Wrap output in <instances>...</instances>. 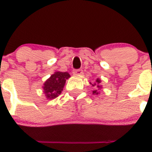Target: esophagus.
<instances>
[{"label": "esophagus", "mask_w": 152, "mask_h": 152, "mask_svg": "<svg viewBox=\"0 0 152 152\" xmlns=\"http://www.w3.org/2000/svg\"><path fill=\"white\" fill-rule=\"evenodd\" d=\"M83 73V70L82 69H74L73 70V74L74 75H80Z\"/></svg>", "instance_id": "34e87169"}]
</instances>
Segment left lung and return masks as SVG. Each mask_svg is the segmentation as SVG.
Masks as SVG:
<instances>
[{
    "label": "left lung",
    "mask_w": 152,
    "mask_h": 152,
    "mask_svg": "<svg viewBox=\"0 0 152 152\" xmlns=\"http://www.w3.org/2000/svg\"><path fill=\"white\" fill-rule=\"evenodd\" d=\"M100 82H101V80H99V79H97L96 81H95V83H93V84H92V85L93 86H95L96 88H101V86H99V83H100ZM92 93H93V94H99V93H98V90H97V89L94 90L93 92H92Z\"/></svg>",
    "instance_id": "1"
}]
</instances>
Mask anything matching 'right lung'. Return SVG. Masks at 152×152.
Here are the masks:
<instances>
[{
	"instance_id": "right-lung-1",
	"label": "right lung",
	"mask_w": 152,
	"mask_h": 152,
	"mask_svg": "<svg viewBox=\"0 0 152 152\" xmlns=\"http://www.w3.org/2000/svg\"><path fill=\"white\" fill-rule=\"evenodd\" d=\"M70 77L68 72H57L52 75L44 83V92L49 99H55L60 95L64 87L66 79Z\"/></svg>"
}]
</instances>
